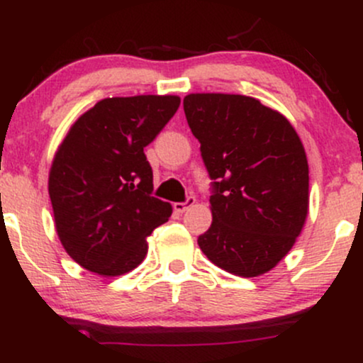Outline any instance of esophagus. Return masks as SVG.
<instances>
[{"label":"esophagus","instance_id":"1","mask_svg":"<svg viewBox=\"0 0 363 363\" xmlns=\"http://www.w3.org/2000/svg\"><path fill=\"white\" fill-rule=\"evenodd\" d=\"M194 203H196L194 196H189L184 203H176V205H174V210H176L177 213H184L186 210H189L191 206H194Z\"/></svg>","mask_w":363,"mask_h":363}]
</instances>
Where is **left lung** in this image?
Here are the masks:
<instances>
[{
    "label": "left lung",
    "mask_w": 363,
    "mask_h": 363,
    "mask_svg": "<svg viewBox=\"0 0 363 363\" xmlns=\"http://www.w3.org/2000/svg\"><path fill=\"white\" fill-rule=\"evenodd\" d=\"M184 112L213 181V222L198 244L237 277L268 273L309 213V164L290 121L254 97L189 94Z\"/></svg>",
    "instance_id": "left-lung-1"
}]
</instances>
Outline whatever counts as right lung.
<instances>
[{
    "mask_svg": "<svg viewBox=\"0 0 363 363\" xmlns=\"http://www.w3.org/2000/svg\"><path fill=\"white\" fill-rule=\"evenodd\" d=\"M177 95L112 97L74 121L57 147L49 196L57 237L82 268L101 277L135 269L147 237L172 215L153 198L143 148L176 114Z\"/></svg>",
    "mask_w": 363,
    "mask_h": 363,
    "instance_id": "obj_1",
    "label": "right lung"
}]
</instances>
